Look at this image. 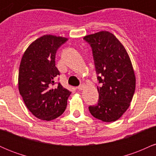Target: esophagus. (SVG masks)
<instances>
[{
  "mask_svg": "<svg viewBox=\"0 0 156 156\" xmlns=\"http://www.w3.org/2000/svg\"><path fill=\"white\" fill-rule=\"evenodd\" d=\"M84 88H85V86H84V84H80L79 87H78V90H83Z\"/></svg>",
  "mask_w": 156,
  "mask_h": 156,
  "instance_id": "1",
  "label": "esophagus"
}]
</instances>
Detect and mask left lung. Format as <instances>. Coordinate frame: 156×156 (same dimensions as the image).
<instances>
[{
	"label": "left lung",
	"instance_id": "1",
	"mask_svg": "<svg viewBox=\"0 0 156 156\" xmlns=\"http://www.w3.org/2000/svg\"><path fill=\"white\" fill-rule=\"evenodd\" d=\"M98 75L99 100L89 107L96 119L111 122L117 120L130 106L136 88V77L130 57L117 37L108 31L87 35Z\"/></svg>",
	"mask_w": 156,
	"mask_h": 156
}]
</instances>
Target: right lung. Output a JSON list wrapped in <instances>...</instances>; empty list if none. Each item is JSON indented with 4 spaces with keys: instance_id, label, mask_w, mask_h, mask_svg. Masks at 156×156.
I'll list each match as a JSON object with an SVG mask.
<instances>
[{
    "instance_id": "right-lung-1",
    "label": "right lung",
    "mask_w": 156,
    "mask_h": 156,
    "mask_svg": "<svg viewBox=\"0 0 156 156\" xmlns=\"http://www.w3.org/2000/svg\"><path fill=\"white\" fill-rule=\"evenodd\" d=\"M67 39L44 35L28 46L20 64L18 88L28 110L36 117L50 121L65 111L71 92L56 83L57 50Z\"/></svg>"
}]
</instances>
